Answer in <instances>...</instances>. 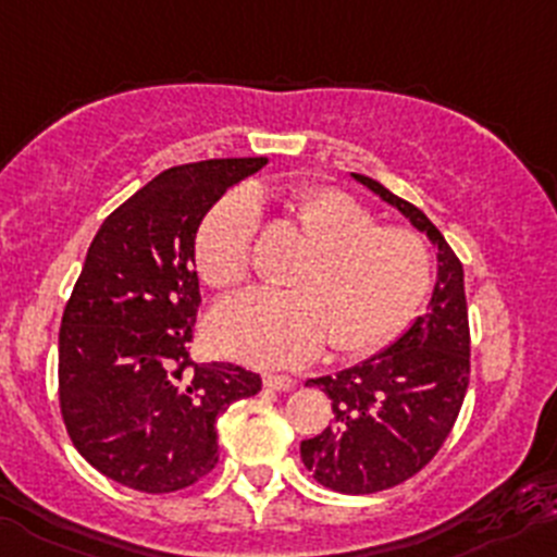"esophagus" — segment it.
<instances>
[{
    "label": "esophagus",
    "instance_id": "34e87169",
    "mask_svg": "<svg viewBox=\"0 0 557 557\" xmlns=\"http://www.w3.org/2000/svg\"><path fill=\"white\" fill-rule=\"evenodd\" d=\"M294 384L296 382L290 376H277V373H267V376H263V387L272 389V393H285V389H290Z\"/></svg>",
    "mask_w": 557,
    "mask_h": 557
}]
</instances>
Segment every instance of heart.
<instances>
[{"label": "heart", "mask_w": 557, "mask_h": 557, "mask_svg": "<svg viewBox=\"0 0 557 557\" xmlns=\"http://www.w3.org/2000/svg\"><path fill=\"white\" fill-rule=\"evenodd\" d=\"M290 220L308 244L296 263V290H252L216 308L211 341L222 355L258 368L313 360L326 341L341 355L387 346L418 313L431 288V255L409 227L379 225L341 189H305ZM261 202L249 189L222 197L197 233V272L231 290L249 277Z\"/></svg>", "instance_id": "b5f03b06"}]
</instances>
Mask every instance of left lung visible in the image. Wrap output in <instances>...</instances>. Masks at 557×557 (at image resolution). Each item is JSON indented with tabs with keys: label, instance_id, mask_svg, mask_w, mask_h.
I'll use <instances>...</instances> for the list:
<instances>
[{
	"label": "left lung",
	"instance_id": "left-lung-1",
	"mask_svg": "<svg viewBox=\"0 0 557 557\" xmlns=\"http://www.w3.org/2000/svg\"><path fill=\"white\" fill-rule=\"evenodd\" d=\"M362 186L398 208L436 247V283L429 310L387 349L335 376L310 379L332 398V425L302 440L305 467L326 490L371 495L398 486L443 448L470 384V324L465 269L429 216L379 181Z\"/></svg>",
	"mask_w": 557,
	"mask_h": 557
}]
</instances>
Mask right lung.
<instances>
[{"label": "right lung", "mask_w": 557, "mask_h": 557, "mask_svg": "<svg viewBox=\"0 0 557 557\" xmlns=\"http://www.w3.org/2000/svg\"><path fill=\"white\" fill-rule=\"evenodd\" d=\"M267 159H208L156 175L103 220L60 326V412L101 475L148 495L200 481L220 461L216 418L261 389L231 362L189 357L200 308L202 216Z\"/></svg>", "instance_id": "add662e5"}]
</instances>
